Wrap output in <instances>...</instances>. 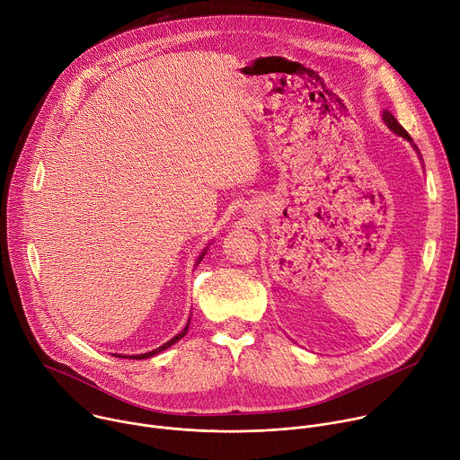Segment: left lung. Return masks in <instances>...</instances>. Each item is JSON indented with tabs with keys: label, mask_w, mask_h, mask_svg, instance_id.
Instances as JSON below:
<instances>
[{
	"label": "left lung",
	"mask_w": 460,
	"mask_h": 460,
	"mask_svg": "<svg viewBox=\"0 0 460 460\" xmlns=\"http://www.w3.org/2000/svg\"><path fill=\"white\" fill-rule=\"evenodd\" d=\"M382 118H384V121H385V125H387V127H389V128H391V130H395V133H397V135H401V137H402V138H406V140H410V142H413V140H411V137H410V135H408V130H406V128H404V127H402V125H401V123H399V121H397V118H395V116H393V114H391V112H387V111H384V114H382ZM413 147H415V146H413ZM415 149H417V147H415Z\"/></svg>",
	"instance_id": "left-lung-1"
}]
</instances>
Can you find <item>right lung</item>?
<instances>
[{"instance_id": "add662e5", "label": "right lung", "mask_w": 460, "mask_h": 460, "mask_svg": "<svg viewBox=\"0 0 460 460\" xmlns=\"http://www.w3.org/2000/svg\"><path fill=\"white\" fill-rule=\"evenodd\" d=\"M202 256H204V252H202ZM202 256H200V260H202ZM187 327H189V322H187V325H185V330L181 332V333H178L176 337H172L169 342H165L164 346H160V348H156V349H153V351H149V353H144V355H133L130 358H135V360H142V358H149V357H153V355H156V353H160V351H164V349H167V348H171L174 342H178L185 333H187ZM116 357V355H114ZM118 357H121V355H118ZM125 358H128V357H125Z\"/></svg>"}]
</instances>
